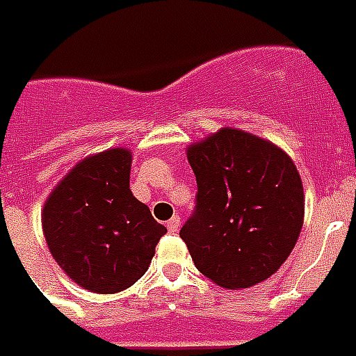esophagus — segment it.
I'll list each match as a JSON object with an SVG mask.
<instances>
[{"label":"esophagus","instance_id":"1","mask_svg":"<svg viewBox=\"0 0 356 356\" xmlns=\"http://www.w3.org/2000/svg\"><path fill=\"white\" fill-rule=\"evenodd\" d=\"M167 229L170 232L178 231V229H180V218H178V216H172V218L168 219V221H167Z\"/></svg>","mask_w":356,"mask_h":356}]
</instances>
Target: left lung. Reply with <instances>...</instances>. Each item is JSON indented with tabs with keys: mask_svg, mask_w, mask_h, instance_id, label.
Here are the masks:
<instances>
[{
	"mask_svg": "<svg viewBox=\"0 0 356 356\" xmlns=\"http://www.w3.org/2000/svg\"><path fill=\"white\" fill-rule=\"evenodd\" d=\"M197 178L195 213L181 227L200 274L225 289H248L285 263L304 223V188L280 146L221 127L188 146Z\"/></svg>",
	"mask_w": 356,
	"mask_h": 356,
	"instance_id": "8db88e82",
	"label": "left lung"
}]
</instances>
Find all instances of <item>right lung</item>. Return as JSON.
<instances>
[{"label": "right lung", "mask_w": 356, "mask_h": 356, "mask_svg": "<svg viewBox=\"0 0 356 356\" xmlns=\"http://www.w3.org/2000/svg\"><path fill=\"white\" fill-rule=\"evenodd\" d=\"M129 148H111L74 165L44 200L48 250L82 289L114 295L148 270L167 229L129 189Z\"/></svg>", "instance_id": "1"}]
</instances>
